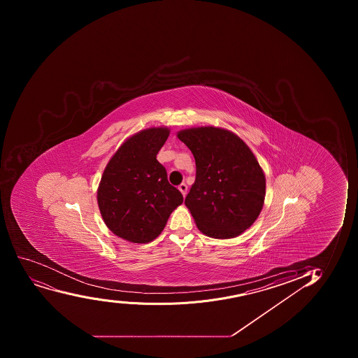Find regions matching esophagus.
<instances>
[{"mask_svg":"<svg viewBox=\"0 0 358 358\" xmlns=\"http://www.w3.org/2000/svg\"><path fill=\"white\" fill-rule=\"evenodd\" d=\"M178 189H180V192H182L183 197H185L187 192H188V185H185V183H182V185H178Z\"/></svg>","mask_w":358,"mask_h":358,"instance_id":"obj_1","label":"esophagus"}]
</instances>
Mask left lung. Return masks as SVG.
<instances>
[{
    "label": "left lung",
    "mask_w": 358,
    "mask_h": 358,
    "mask_svg": "<svg viewBox=\"0 0 358 358\" xmlns=\"http://www.w3.org/2000/svg\"><path fill=\"white\" fill-rule=\"evenodd\" d=\"M177 138L195 157V183L185 203L199 230L217 239L248 230L260 215L266 192L265 175L251 149L222 128H190Z\"/></svg>",
    "instance_id": "8db88e82"
}]
</instances>
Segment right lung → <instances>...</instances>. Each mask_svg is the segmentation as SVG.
Masks as SVG:
<instances>
[{
    "instance_id": "1",
    "label": "right lung",
    "mask_w": 358,
    "mask_h": 358,
    "mask_svg": "<svg viewBox=\"0 0 358 358\" xmlns=\"http://www.w3.org/2000/svg\"><path fill=\"white\" fill-rule=\"evenodd\" d=\"M169 136L168 128H149L128 138L103 171L98 206L103 222L117 237L145 244L166 227L170 213L183 203L156 159Z\"/></svg>"
}]
</instances>
